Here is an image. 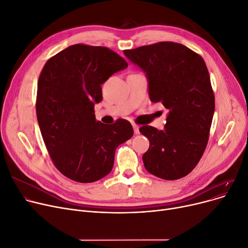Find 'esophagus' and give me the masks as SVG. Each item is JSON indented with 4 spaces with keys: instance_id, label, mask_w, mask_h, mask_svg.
Here are the masks:
<instances>
[{
    "instance_id": "34e87169",
    "label": "esophagus",
    "mask_w": 248,
    "mask_h": 248,
    "mask_svg": "<svg viewBox=\"0 0 248 248\" xmlns=\"http://www.w3.org/2000/svg\"><path fill=\"white\" fill-rule=\"evenodd\" d=\"M133 127H134V132H135V134H136V135L140 134V126H139L138 124H133Z\"/></svg>"
}]
</instances>
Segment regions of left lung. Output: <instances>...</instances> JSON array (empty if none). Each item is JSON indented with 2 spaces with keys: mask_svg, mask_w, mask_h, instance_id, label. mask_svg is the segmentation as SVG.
<instances>
[{
  "mask_svg": "<svg viewBox=\"0 0 248 248\" xmlns=\"http://www.w3.org/2000/svg\"><path fill=\"white\" fill-rule=\"evenodd\" d=\"M146 73L152 102L169 109L163 131L142 125L150 140L142 155L146 170L165 180L188 175L199 163L209 139L215 109L210 75L203 58L175 42L124 50Z\"/></svg>",
  "mask_w": 248,
  "mask_h": 248,
  "instance_id": "obj_1",
  "label": "left lung"
}]
</instances>
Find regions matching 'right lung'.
<instances>
[{"label": "right lung", "instance_id": "1", "mask_svg": "<svg viewBox=\"0 0 248 248\" xmlns=\"http://www.w3.org/2000/svg\"><path fill=\"white\" fill-rule=\"evenodd\" d=\"M127 67L125 60L101 46L75 44L51 57L39 76L36 113L50 157L59 172L79 183L108 175L116 148L131 139V123L108 125L95 120L101 84Z\"/></svg>", "mask_w": 248, "mask_h": 248}]
</instances>
